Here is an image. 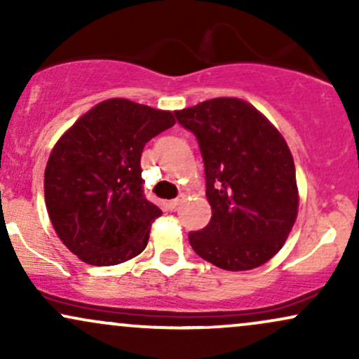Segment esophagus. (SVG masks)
Masks as SVG:
<instances>
[{
    "instance_id": "obj_1",
    "label": "esophagus",
    "mask_w": 359,
    "mask_h": 359,
    "mask_svg": "<svg viewBox=\"0 0 359 359\" xmlns=\"http://www.w3.org/2000/svg\"><path fill=\"white\" fill-rule=\"evenodd\" d=\"M182 199H184V196H179V197H175V199L168 201V209H170V211H174V209H177V205L182 203Z\"/></svg>"
}]
</instances>
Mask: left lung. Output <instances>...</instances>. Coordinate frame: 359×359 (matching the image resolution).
Instances as JSON below:
<instances>
[{"label":"left lung","instance_id":"8db88e82","mask_svg":"<svg viewBox=\"0 0 359 359\" xmlns=\"http://www.w3.org/2000/svg\"><path fill=\"white\" fill-rule=\"evenodd\" d=\"M199 143L212 216L189 243L222 270L257 269L278 253L299 209L295 165L278 130L248 102L216 97L175 111Z\"/></svg>","mask_w":359,"mask_h":359}]
</instances>
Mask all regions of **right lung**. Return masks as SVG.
Segmentation results:
<instances>
[{
    "label": "right lung",
    "mask_w": 359,
    "mask_h": 359,
    "mask_svg": "<svg viewBox=\"0 0 359 359\" xmlns=\"http://www.w3.org/2000/svg\"><path fill=\"white\" fill-rule=\"evenodd\" d=\"M175 125L170 111L102 101L69 128L45 168V204L59 238L82 262L109 266L145 250L162 214L145 197L143 148Z\"/></svg>",
    "instance_id": "obj_1"
}]
</instances>
